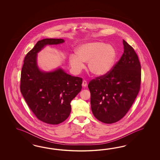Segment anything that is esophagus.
<instances>
[{
  "mask_svg": "<svg viewBox=\"0 0 160 160\" xmlns=\"http://www.w3.org/2000/svg\"><path fill=\"white\" fill-rule=\"evenodd\" d=\"M87 85V81H86V80H83L82 81V86L83 87H86Z\"/></svg>",
  "mask_w": 160,
  "mask_h": 160,
  "instance_id": "obj_1",
  "label": "esophagus"
}]
</instances>
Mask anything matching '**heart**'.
I'll list each match as a JSON object with an SVG mask.
<instances>
[{
  "instance_id": "b5f03b06",
  "label": "heart",
  "mask_w": 160,
  "mask_h": 160,
  "mask_svg": "<svg viewBox=\"0 0 160 160\" xmlns=\"http://www.w3.org/2000/svg\"><path fill=\"white\" fill-rule=\"evenodd\" d=\"M76 55L69 58V63L73 71L80 72L84 68L83 62H87L88 70L95 76H102L112 69L116 58L114 47L102 42L83 44L76 50Z\"/></svg>"
}]
</instances>
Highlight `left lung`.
Listing matches in <instances>:
<instances>
[{"instance_id": "left-lung-1", "label": "left lung", "mask_w": 160, "mask_h": 160, "mask_svg": "<svg viewBox=\"0 0 160 160\" xmlns=\"http://www.w3.org/2000/svg\"><path fill=\"white\" fill-rule=\"evenodd\" d=\"M124 53L106 74L91 80L92 114L99 121L112 124L128 112L140 89L141 64L134 48L123 40Z\"/></svg>"}]
</instances>
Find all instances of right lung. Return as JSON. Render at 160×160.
<instances>
[{"label":"right lung","mask_w":160,"mask_h":160,"mask_svg":"<svg viewBox=\"0 0 160 160\" xmlns=\"http://www.w3.org/2000/svg\"><path fill=\"white\" fill-rule=\"evenodd\" d=\"M64 42L62 39L39 40L26 55L22 68L20 92L36 117L50 124H58L68 118L70 102L82 88V78L72 76L61 68L44 72L38 66L37 54L45 46Z\"/></svg>","instance_id":"right-lung-1"}]
</instances>
